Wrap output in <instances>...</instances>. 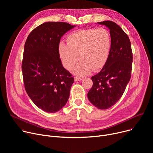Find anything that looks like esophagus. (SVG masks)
<instances>
[{"mask_svg":"<svg viewBox=\"0 0 153 153\" xmlns=\"http://www.w3.org/2000/svg\"><path fill=\"white\" fill-rule=\"evenodd\" d=\"M82 79V78L81 77H78V76H75V77H74V81H81Z\"/></svg>","mask_w":153,"mask_h":153,"instance_id":"esophagus-1","label":"esophagus"}]
</instances>
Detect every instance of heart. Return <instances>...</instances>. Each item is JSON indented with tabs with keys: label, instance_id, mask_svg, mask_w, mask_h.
<instances>
[{
	"label": "heart",
	"instance_id": "1",
	"mask_svg": "<svg viewBox=\"0 0 153 153\" xmlns=\"http://www.w3.org/2000/svg\"><path fill=\"white\" fill-rule=\"evenodd\" d=\"M68 44L60 42L58 52L63 66L74 70L78 76H84L93 70L102 69L107 64L111 49L112 40L108 30L103 28L78 30L68 35Z\"/></svg>",
	"mask_w": 153,
	"mask_h": 153
}]
</instances>
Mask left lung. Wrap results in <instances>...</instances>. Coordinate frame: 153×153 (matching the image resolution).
Masks as SVG:
<instances>
[{"instance_id": "1", "label": "left lung", "mask_w": 153, "mask_h": 153, "mask_svg": "<svg viewBox=\"0 0 153 153\" xmlns=\"http://www.w3.org/2000/svg\"><path fill=\"white\" fill-rule=\"evenodd\" d=\"M110 30L112 45L108 60L98 74L91 77L93 85L87 94L92 104L102 110L113 106L123 94L132 69L133 53L130 40L115 22H99Z\"/></svg>"}]
</instances>
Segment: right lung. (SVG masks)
Instances as JSON below:
<instances>
[{
    "mask_svg": "<svg viewBox=\"0 0 153 153\" xmlns=\"http://www.w3.org/2000/svg\"><path fill=\"white\" fill-rule=\"evenodd\" d=\"M66 22H48L36 27L24 46L22 69L25 91L40 109L54 113L66 105L74 80L62 65L61 38L74 28Z\"/></svg>",
    "mask_w": 153,
    "mask_h": 153,
    "instance_id": "right-lung-1",
    "label": "right lung"
}]
</instances>
